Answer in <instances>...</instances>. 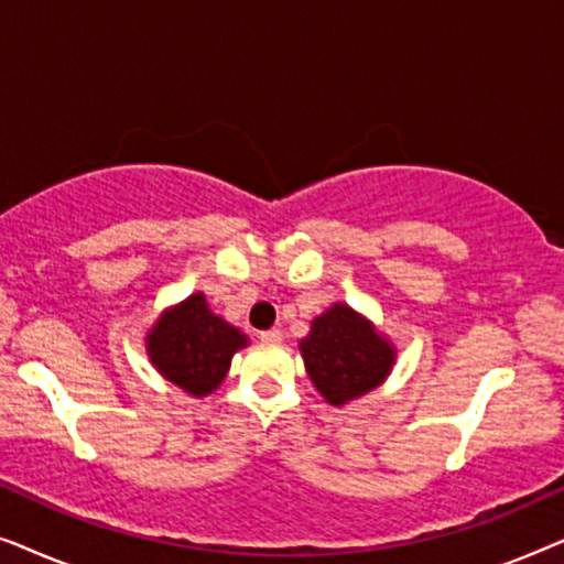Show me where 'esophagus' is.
Listing matches in <instances>:
<instances>
[{
	"label": "esophagus",
	"instance_id": "34e87169",
	"mask_svg": "<svg viewBox=\"0 0 564 564\" xmlns=\"http://www.w3.org/2000/svg\"><path fill=\"white\" fill-rule=\"evenodd\" d=\"M259 338L264 344H280L282 341V330L280 328H269V330H261Z\"/></svg>",
	"mask_w": 564,
	"mask_h": 564
}]
</instances>
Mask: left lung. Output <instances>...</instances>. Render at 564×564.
I'll return each instance as SVG.
<instances>
[{
    "mask_svg": "<svg viewBox=\"0 0 564 564\" xmlns=\"http://www.w3.org/2000/svg\"><path fill=\"white\" fill-rule=\"evenodd\" d=\"M300 351L313 384L334 405L377 388L395 357L390 344L346 305H334L315 318Z\"/></svg>",
    "mask_w": 564,
    "mask_h": 564,
    "instance_id": "left-lung-1",
    "label": "left lung"
}]
</instances>
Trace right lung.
Here are the masks:
<instances>
[{"label":"right lung","mask_w":564,"mask_h":564,"mask_svg":"<svg viewBox=\"0 0 564 564\" xmlns=\"http://www.w3.org/2000/svg\"><path fill=\"white\" fill-rule=\"evenodd\" d=\"M246 344L241 330L207 311L205 295H192L169 311L149 334V354L169 382L205 395L226 377L230 357Z\"/></svg>","instance_id":"obj_1"}]
</instances>
